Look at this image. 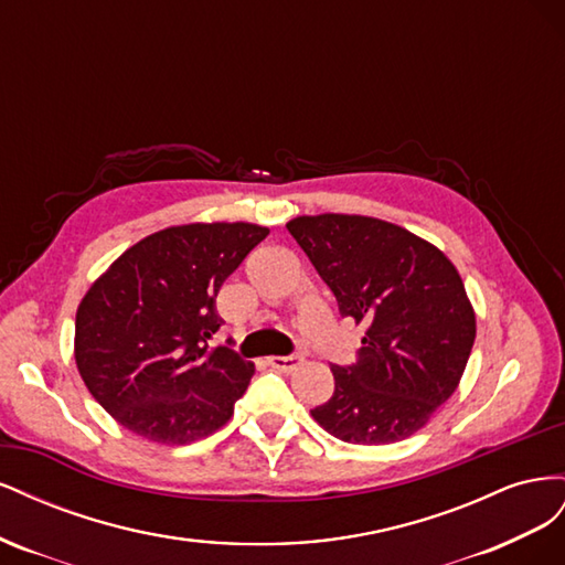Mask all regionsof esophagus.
Listing matches in <instances>:
<instances>
[{"label":"esophagus","instance_id":"obj_1","mask_svg":"<svg viewBox=\"0 0 565 565\" xmlns=\"http://www.w3.org/2000/svg\"><path fill=\"white\" fill-rule=\"evenodd\" d=\"M266 363L280 372H292L303 363V358L301 355H270Z\"/></svg>","mask_w":565,"mask_h":565}]
</instances>
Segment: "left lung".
<instances>
[{"instance_id":"1","label":"left lung","mask_w":565,"mask_h":565,"mask_svg":"<svg viewBox=\"0 0 565 565\" xmlns=\"http://www.w3.org/2000/svg\"><path fill=\"white\" fill-rule=\"evenodd\" d=\"M337 297L365 324L358 361L332 365L334 393L311 409L339 440L386 446L417 434L465 374L476 313L455 264L436 245L361 214L297 216L287 224Z\"/></svg>"}]
</instances>
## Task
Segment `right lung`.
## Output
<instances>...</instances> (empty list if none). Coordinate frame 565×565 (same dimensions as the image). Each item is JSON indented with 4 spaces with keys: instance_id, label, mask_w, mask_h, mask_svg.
Returning a JSON list of instances; mask_svg holds the SVG:
<instances>
[{
    "instance_id": "add662e5",
    "label": "right lung",
    "mask_w": 565,
    "mask_h": 565,
    "mask_svg": "<svg viewBox=\"0 0 565 565\" xmlns=\"http://www.w3.org/2000/svg\"><path fill=\"white\" fill-rule=\"evenodd\" d=\"M268 235L245 221L169 226L131 245L96 278L75 318V363L92 396L131 434L162 446L207 438L254 374L228 347L216 295Z\"/></svg>"
}]
</instances>
